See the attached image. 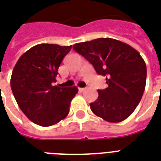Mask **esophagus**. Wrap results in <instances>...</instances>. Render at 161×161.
Here are the masks:
<instances>
[{
  "label": "esophagus",
  "mask_w": 161,
  "mask_h": 161,
  "mask_svg": "<svg viewBox=\"0 0 161 161\" xmlns=\"http://www.w3.org/2000/svg\"><path fill=\"white\" fill-rule=\"evenodd\" d=\"M78 90H79V92H83L84 90H85V88H79Z\"/></svg>",
  "instance_id": "obj_1"
}]
</instances>
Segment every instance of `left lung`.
Masks as SVG:
<instances>
[{
  "label": "left lung",
  "mask_w": 161,
  "mask_h": 161,
  "mask_svg": "<svg viewBox=\"0 0 161 161\" xmlns=\"http://www.w3.org/2000/svg\"><path fill=\"white\" fill-rule=\"evenodd\" d=\"M72 48L99 75L105 76L108 84L106 89L98 90V99L90 103L93 113L109 122L124 121L138 106L145 89L147 69L140 54L110 38L78 43Z\"/></svg>",
  "instance_id": "left-lung-1"
}]
</instances>
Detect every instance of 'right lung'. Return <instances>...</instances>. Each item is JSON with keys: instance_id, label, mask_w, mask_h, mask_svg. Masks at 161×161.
<instances>
[{"instance_id": "add662e5", "label": "right lung", "mask_w": 161, "mask_h": 161, "mask_svg": "<svg viewBox=\"0 0 161 161\" xmlns=\"http://www.w3.org/2000/svg\"><path fill=\"white\" fill-rule=\"evenodd\" d=\"M72 45L40 44L20 56L12 71L11 88L18 106L34 123L50 127L69 113L76 86H53L58 68Z\"/></svg>"}]
</instances>
